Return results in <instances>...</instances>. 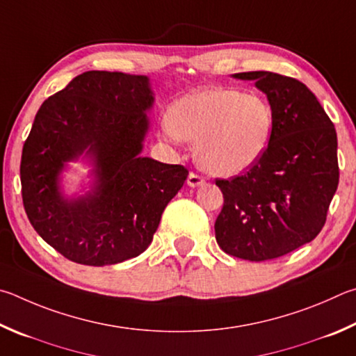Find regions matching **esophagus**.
Instances as JSON below:
<instances>
[{
    "label": "esophagus",
    "instance_id": "1",
    "mask_svg": "<svg viewBox=\"0 0 356 356\" xmlns=\"http://www.w3.org/2000/svg\"><path fill=\"white\" fill-rule=\"evenodd\" d=\"M204 184V179L202 177H198L197 173H189L188 177V186L189 188H198V186H203Z\"/></svg>",
    "mask_w": 356,
    "mask_h": 356
}]
</instances>
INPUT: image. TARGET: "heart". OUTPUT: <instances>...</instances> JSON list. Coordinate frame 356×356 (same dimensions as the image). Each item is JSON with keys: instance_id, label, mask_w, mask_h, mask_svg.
Masks as SVG:
<instances>
[{"instance_id": "heart-1", "label": "heart", "mask_w": 356, "mask_h": 356, "mask_svg": "<svg viewBox=\"0 0 356 356\" xmlns=\"http://www.w3.org/2000/svg\"><path fill=\"white\" fill-rule=\"evenodd\" d=\"M273 122L272 106L258 93L203 87L173 103L162 131L170 140L194 142V158L204 172L234 177L263 158Z\"/></svg>"}]
</instances>
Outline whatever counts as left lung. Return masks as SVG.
<instances>
[{
	"instance_id": "left-lung-1",
	"label": "left lung",
	"mask_w": 356,
	"mask_h": 356,
	"mask_svg": "<svg viewBox=\"0 0 356 356\" xmlns=\"http://www.w3.org/2000/svg\"><path fill=\"white\" fill-rule=\"evenodd\" d=\"M254 81L273 111L269 148L250 170L216 179L223 208L217 244L228 254L266 261L313 241L339 183L334 124L307 86L272 72L232 74Z\"/></svg>"
}]
</instances>
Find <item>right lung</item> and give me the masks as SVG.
<instances>
[{"label": "right lung", "instance_id": "add662e5", "mask_svg": "<svg viewBox=\"0 0 356 356\" xmlns=\"http://www.w3.org/2000/svg\"><path fill=\"white\" fill-rule=\"evenodd\" d=\"M154 92L148 76L90 70L43 102L23 145L24 211L40 238L67 259L111 266L152 244L188 168L142 156ZM90 168L68 195L65 173Z\"/></svg>", "mask_w": 356, "mask_h": 356}]
</instances>
